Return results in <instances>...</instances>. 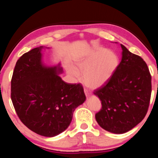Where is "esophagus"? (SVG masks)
Here are the masks:
<instances>
[{
    "label": "esophagus",
    "mask_w": 158,
    "mask_h": 158,
    "mask_svg": "<svg viewBox=\"0 0 158 158\" xmlns=\"http://www.w3.org/2000/svg\"><path fill=\"white\" fill-rule=\"evenodd\" d=\"M84 93L86 97H90V96L91 95V93H90L89 90H88L87 89H84Z\"/></svg>",
    "instance_id": "34e87169"
}]
</instances>
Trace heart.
Segmentation results:
<instances>
[{"instance_id": "b5f03b06", "label": "heart", "mask_w": 158, "mask_h": 158, "mask_svg": "<svg viewBox=\"0 0 158 158\" xmlns=\"http://www.w3.org/2000/svg\"><path fill=\"white\" fill-rule=\"evenodd\" d=\"M76 68H68V73L75 78L83 73V81L90 89L103 86L113 76L119 65V58L113 51L95 47L74 59Z\"/></svg>"}]
</instances>
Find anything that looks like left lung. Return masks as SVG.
<instances>
[{"mask_svg":"<svg viewBox=\"0 0 158 158\" xmlns=\"http://www.w3.org/2000/svg\"><path fill=\"white\" fill-rule=\"evenodd\" d=\"M121 61L109 81L94 91L102 109L95 119L104 130L123 134L144 118L151 95V76L146 63L121 44Z\"/></svg>","mask_w":158,"mask_h":158,"instance_id":"left-lung-1","label":"left lung"}]
</instances>
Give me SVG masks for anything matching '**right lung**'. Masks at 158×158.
<instances>
[{
	"instance_id": "obj_1",
	"label": "right lung",
	"mask_w": 158,
	"mask_h": 158,
	"mask_svg": "<svg viewBox=\"0 0 158 158\" xmlns=\"http://www.w3.org/2000/svg\"><path fill=\"white\" fill-rule=\"evenodd\" d=\"M40 46L21 56L11 81V99L21 121L37 135L52 137L65 131L73 112L85 100L81 84H68L58 63L47 66Z\"/></svg>"
}]
</instances>
